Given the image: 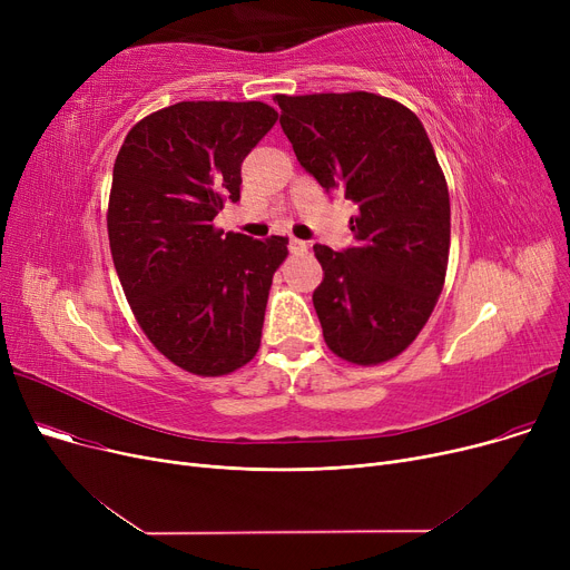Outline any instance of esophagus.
Listing matches in <instances>:
<instances>
[{"instance_id":"esophagus-1","label":"esophagus","mask_w":570,"mask_h":570,"mask_svg":"<svg viewBox=\"0 0 570 570\" xmlns=\"http://www.w3.org/2000/svg\"><path fill=\"white\" fill-rule=\"evenodd\" d=\"M288 249H291L293 254H303V252H307V243H305V239H297V237H291V243H288Z\"/></svg>"}]
</instances>
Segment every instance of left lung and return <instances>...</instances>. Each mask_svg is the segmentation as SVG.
<instances>
[{"instance_id":"left-lung-1","label":"left lung","mask_w":570,"mask_h":570,"mask_svg":"<svg viewBox=\"0 0 570 570\" xmlns=\"http://www.w3.org/2000/svg\"><path fill=\"white\" fill-rule=\"evenodd\" d=\"M275 101L301 166L357 205L351 247L314 245L323 340L355 365L391 361L428 323L451 249V198L428 131L406 106L370 92Z\"/></svg>"}]
</instances>
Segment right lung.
Returning a JSON list of instances; mask_svg holds the SVG:
<instances>
[{
    "instance_id": "right-lung-1",
    "label": "right lung",
    "mask_w": 570,
    "mask_h": 570,
    "mask_svg": "<svg viewBox=\"0 0 570 570\" xmlns=\"http://www.w3.org/2000/svg\"><path fill=\"white\" fill-rule=\"evenodd\" d=\"M277 122L261 101H179L127 134L112 168L108 239L131 312L170 363L198 376L247 365L288 237L213 226L239 200L245 157Z\"/></svg>"
}]
</instances>
